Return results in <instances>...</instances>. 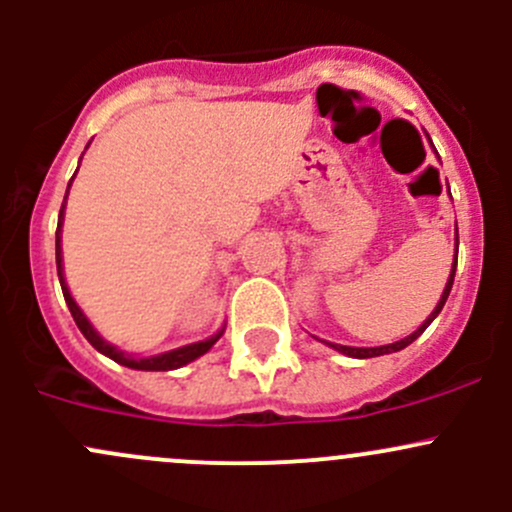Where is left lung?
<instances>
[{
    "label": "left lung",
    "mask_w": 512,
    "mask_h": 512,
    "mask_svg": "<svg viewBox=\"0 0 512 512\" xmlns=\"http://www.w3.org/2000/svg\"><path fill=\"white\" fill-rule=\"evenodd\" d=\"M456 265H458V247H456V260H453V270H451V277H448V282H446V289H443V294H441V302L436 304V309H433V312L428 314V319H426V322H423L421 327H418L416 332L411 334V337L401 339V342H396V344H386V347H374V349L342 347V344H329V347H334V349H337V352H342V354H347V356H354V359H371V356H381V354H391V352H401V349H406V347H409L411 342H414V339L421 337V334H423V329H426L428 324H431L433 319L438 317V312H441V309H443V304H446L448 294H451V287H453V277H456Z\"/></svg>",
    "instance_id": "8db88e82"
}]
</instances>
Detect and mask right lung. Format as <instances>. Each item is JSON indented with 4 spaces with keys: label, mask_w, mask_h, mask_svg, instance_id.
<instances>
[{
    "label": "right lung",
    "mask_w": 512,
    "mask_h": 512,
    "mask_svg": "<svg viewBox=\"0 0 512 512\" xmlns=\"http://www.w3.org/2000/svg\"><path fill=\"white\" fill-rule=\"evenodd\" d=\"M71 185V183H69ZM69 193V190H66ZM66 200V198H64ZM61 218H64V205H61V213H59V227H56V270H59V282H61V292H64V299H66V307H69L71 317H74L76 327L81 329V334H84L86 339L91 342V347L98 349L101 354H106L108 359L118 361V364L128 366V369H138V371H170V369H178V366H185L190 364L193 359H198V356H203L208 352L210 347H213L215 342L220 339V334H215L213 339H205V342H198V344H188V347H180L175 349V352H168V354H160V356H151V359H133V356H126L123 352H118L116 347H111L108 342H103L101 337H98V332L94 327H91L89 319L84 317V312L79 309V304L74 302V297L69 294V287H66L64 282V270H61V245H59V232H61Z\"/></svg>",
    "instance_id": "obj_1"
}]
</instances>
